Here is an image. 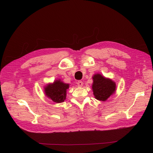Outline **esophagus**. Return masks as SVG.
Segmentation results:
<instances>
[{
    "label": "esophagus",
    "instance_id": "obj_1",
    "mask_svg": "<svg viewBox=\"0 0 153 153\" xmlns=\"http://www.w3.org/2000/svg\"><path fill=\"white\" fill-rule=\"evenodd\" d=\"M77 85L78 87H82L83 85H84V83H83L82 81H78L77 82Z\"/></svg>",
    "mask_w": 153,
    "mask_h": 153
}]
</instances>
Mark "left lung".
Listing matches in <instances>:
<instances>
[{"instance_id":"left-lung-1","label":"left lung","mask_w":153,"mask_h":153,"mask_svg":"<svg viewBox=\"0 0 153 153\" xmlns=\"http://www.w3.org/2000/svg\"><path fill=\"white\" fill-rule=\"evenodd\" d=\"M92 79L93 84L92 88L96 99L105 101L115 92L116 85L110 78H105L100 74H96Z\"/></svg>"}]
</instances>
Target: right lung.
<instances>
[{
	"label": "right lung",
	"instance_id": "1",
	"mask_svg": "<svg viewBox=\"0 0 153 153\" xmlns=\"http://www.w3.org/2000/svg\"><path fill=\"white\" fill-rule=\"evenodd\" d=\"M69 87V84L57 80L53 84H49L45 87V93L55 103H62L66 100V91Z\"/></svg>",
	"mask_w": 153,
	"mask_h": 153
}]
</instances>
